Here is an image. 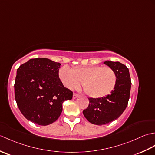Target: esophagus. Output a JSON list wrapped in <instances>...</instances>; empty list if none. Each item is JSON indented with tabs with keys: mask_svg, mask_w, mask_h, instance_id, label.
I'll use <instances>...</instances> for the list:
<instances>
[{
	"mask_svg": "<svg viewBox=\"0 0 155 155\" xmlns=\"http://www.w3.org/2000/svg\"><path fill=\"white\" fill-rule=\"evenodd\" d=\"M78 96H79V95H78V94L74 93V94H73V95H72V98H73L74 99H75V98H77V97H78Z\"/></svg>",
	"mask_w": 155,
	"mask_h": 155,
	"instance_id": "34e87169",
	"label": "esophagus"
}]
</instances>
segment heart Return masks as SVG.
Returning <instances> with one entry per match:
<instances>
[{
	"label": "heart",
	"mask_w": 155,
	"mask_h": 155,
	"mask_svg": "<svg viewBox=\"0 0 155 155\" xmlns=\"http://www.w3.org/2000/svg\"><path fill=\"white\" fill-rule=\"evenodd\" d=\"M58 77L64 87L70 90L78 88L81 82L85 93L94 98L109 94L117 81L113 68L101 66H74L70 68L62 67L59 69Z\"/></svg>",
	"instance_id": "heart-1"
}]
</instances>
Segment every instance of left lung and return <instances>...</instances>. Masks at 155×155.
<instances>
[{
  "label": "left lung",
  "mask_w": 155,
  "mask_h": 155,
  "mask_svg": "<svg viewBox=\"0 0 155 155\" xmlns=\"http://www.w3.org/2000/svg\"><path fill=\"white\" fill-rule=\"evenodd\" d=\"M104 64L117 74V81L111 93L101 98H88L89 105L83 114L92 124L103 125L117 119L127 108L130 97L131 81L128 68L119 62L107 61Z\"/></svg>",
  "instance_id": "left-lung-1"
}]
</instances>
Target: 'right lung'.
I'll return each instance as SVG.
<instances>
[{
  "label": "right lung",
  "instance_id": "obj_1",
  "mask_svg": "<svg viewBox=\"0 0 155 155\" xmlns=\"http://www.w3.org/2000/svg\"><path fill=\"white\" fill-rule=\"evenodd\" d=\"M61 65L48 58H37L17 69L15 100L27 120L42 126L54 123L62 113V103L72 99V92L59 79Z\"/></svg>",
  "mask_w": 155,
  "mask_h": 155
}]
</instances>
